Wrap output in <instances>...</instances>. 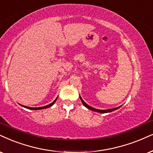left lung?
<instances>
[{"mask_svg":"<svg viewBox=\"0 0 153 153\" xmlns=\"http://www.w3.org/2000/svg\"><path fill=\"white\" fill-rule=\"evenodd\" d=\"M80 100L81 102H82V103L83 104V105L85 106V107L88 108V109H90L92 110V111H97V112H100V113H108V112H111V111H115V110H117L120 108L121 107H117V108H113V109H104V110H102V109H95V108H93L92 107H90V106H89L88 104H87L85 102L83 101V100L82 99V97H81L80 95Z\"/></svg>","mask_w":153,"mask_h":153,"instance_id":"8db88e82","label":"left lung"}]
</instances>
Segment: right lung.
I'll return each mask as SVG.
<instances>
[{
    "mask_svg": "<svg viewBox=\"0 0 153 153\" xmlns=\"http://www.w3.org/2000/svg\"><path fill=\"white\" fill-rule=\"evenodd\" d=\"M57 98H58V97L56 98V100H54V101L52 102V103H51V104H49V105H46V106H44V107H27V106H24V105H22V104H20L21 106H22V107H25V108H27V109H32V110H39V109H46V108H49V107H51L52 105H53V104L55 103L56 102V101L57 100Z\"/></svg>",
    "mask_w": 153,
    "mask_h": 153,
    "instance_id": "right-lung-1",
    "label": "right lung"
}]
</instances>
